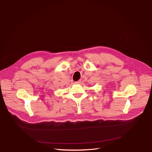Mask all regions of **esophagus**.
<instances>
[{
    "mask_svg": "<svg viewBox=\"0 0 152 152\" xmlns=\"http://www.w3.org/2000/svg\"><path fill=\"white\" fill-rule=\"evenodd\" d=\"M80 83H81V80H78V81H76V82H75V83H76V84H80Z\"/></svg>",
    "mask_w": 152,
    "mask_h": 152,
    "instance_id": "1",
    "label": "esophagus"
}]
</instances>
